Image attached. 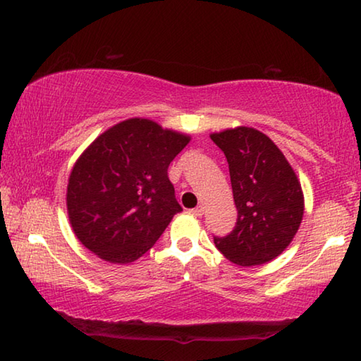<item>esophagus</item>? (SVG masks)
Masks as SVG:
<instances>
[{"instance_id": "34e87169", "label": "esophagus", "mask_w": 361, "mask_h": 361, "mask_svg": "<svg viewBox=\"0 0 361 361\" xmlns=\"http://www.w3.org/2000/svg\"><path fill=\"white\" fill-rule=\"evenodd\" d=\"M190 212L193 214V216L201 217V216H203V214H204V207H203V206H197V207H195V209H192Z\"/></svg>"}]
</instances>
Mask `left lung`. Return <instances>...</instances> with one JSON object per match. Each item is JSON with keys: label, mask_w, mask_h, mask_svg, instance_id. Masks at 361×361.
Wrapping results in <instances>:
<instances>
[{"label": "left lung", "mask_w": 361, "mask_h": 361, "mask_svg": "<svg viewBox=\"0 0 361 361\" xmlns=\"http://www.w3.org/2000/svg\"><path fill=\"white\" fill-rule=\"evenodd\" d=\"M211 139L228 161L238 209L233 231L214 236L216 247L239 267L271 262L292 243L302 220L298 177L279 147L255 128L238 126Z\"/></svg>", "instance_id": "obj_1"}]
</instances>
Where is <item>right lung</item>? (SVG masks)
Here are the masks:
<instances>
[{
	"instance_id": "obj_1",
	"label": "right lung",
	"mask_w": 361,
	"mask_h": 361,
	"mask_svg": "<svg viewBox=\"0 0 361 361\" xmlns=\"http://www.w3.org/2000/svg\"><path fill=\"white\" fill-rule=\"evenodd\" d=\"M188 141L147 118H128L94 139L68 182V216L79 241L111 263L142 257L182 211L168 166Z\"/></svg>"
}]
</instances>
